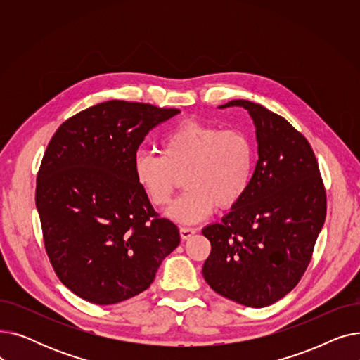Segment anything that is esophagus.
Instances as JSON below:
<instances>
[{"instance_id":"esophagus-1","label":"esophagus","mask_w":360,"mask_h":360,"mask_svg":"<svg viewBox=\"0 0 360 360\" xmlns=\"http://www.w3.org/2000/svg\"><path fill=\"white\" fill-rule=\"evenodd\" d=\"M179 233H181V238L185 240L188 238H191L194 233H197V229L195 228H186V226H182V228L179 229Z\"/></svg>"}]
</instances>
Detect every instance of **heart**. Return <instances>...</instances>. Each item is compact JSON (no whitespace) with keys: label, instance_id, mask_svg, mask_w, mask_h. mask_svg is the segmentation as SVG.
Wrapping results in <instances>:
<instances>
[{"label":"heart","instance_id":"1","mask_svg":"<svg viewBox=\"0 0 360 360\" xmlns=\"http://www.w3.org/2000/svg\"><path fill=\"white\" fill-rule=\"evenodd\" d=\"M159 148L160 155L139 150L132 172L156 207L170 202L182 176L186 190L169 210L170 217L178 221H200L214 207L233 209L252 184L255 146L240 129L184 121L166 132Z\"/></svg>","mask_w":360,"mask_h":360}]
</instances>
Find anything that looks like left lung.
Here are the masks:
<instances>
[{
    "label": "left lung",
    "mask_w": 360,
    "mask_h": 360,
    "mask_svg": "<svg viewBox=\"0 0 360 360\" xmlns=\"http://www.w3.org/2000/svg\"><path fill=\"white\" fill-rule=\"evenodd\" d=\"M258 162L250 190L220 223L202 229L212 252L202 276L219 295L251 308L286 296L307 271L327 214L314 150L285 118L250 101Z\"/></svg>",
    "instance_id": "left-lung-1"
}]
</instances>
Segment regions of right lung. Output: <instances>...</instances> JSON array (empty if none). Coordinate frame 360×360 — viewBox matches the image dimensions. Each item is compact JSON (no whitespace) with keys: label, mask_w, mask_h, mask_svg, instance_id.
Wrapping results in <instances>:
<instances>
[{"label":"right lung","mask_w":360,"mask_h":360,"mask_svg":"<svg viewBox=\"0 0 360 360\" xmlns=\"http://www.w3.org/2000/svg\"><path fill=\"white\" fill-rule=\"evenodd\" d=\"M175 108L109 101L56 129L36 178L45 250L72 293L112 305L144 292L179 245L139 186L132 160L150 129Z\"/></svg>","instance_id":"1"}]
</instances>
